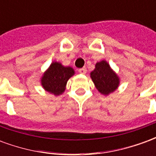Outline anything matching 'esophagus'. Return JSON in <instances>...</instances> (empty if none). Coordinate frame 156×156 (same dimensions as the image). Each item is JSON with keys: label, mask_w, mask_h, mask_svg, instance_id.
I'll return each instance as SVG.
<instances>
[{"label": "esophagus", "mask_w": 156, "mask_h": 156, "mask_svg": "<svg viewBox=\"0 0 156 156\" xmlns=\"http://www.w3.org/2000/svg\"><path fill=\"white\" fill-rule=\"evenodd\" d=\"M78 72H79L80 73H82V74H85V73H87V68H85V67H83V68H79V69H78Z\"/></svg>", "instance_id": "obj_1"}]
</instances>
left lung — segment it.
<instances>
[{
    "label": "left lung",
    "mask_w": 156,
    "mask_h": 156,
    "mask_svg": "<svg viewBox=\"0 0 156 156\" xmlns=\"http://www.w3.org/2000/svg\"><path fill=\"white\" fill-rule=\"evenodd\" d=\"M90 75L96 88L103 94H109L119 86V79L106 61L98 62Z\"/></svg>",
    "instance_id": "left-lung-1"
}]
</instances>
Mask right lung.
Segmentation results:
<instances>
[{"mask_svg":"<svg viewBox=\"0 0 156 156\" xmlns=\"http://www.w3.org/2000/svg\"><path fill=\"white\" fill-rule=\"evenodd\" d=\"M74 74L73 69L70 67H63L58 62H52L41 78L42 87L49 93L55 95L62 94L67 82Z\"/></svg>","mask_w":156,"mask_h":156,"instance_id":"right-lung-1","label":"right lung"}]
</instances>
